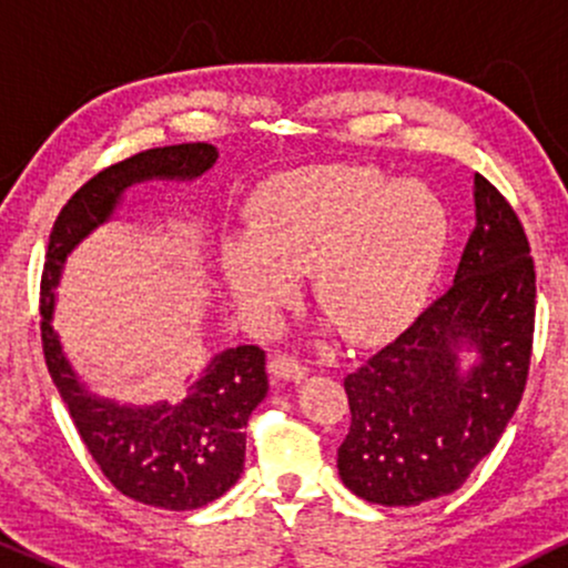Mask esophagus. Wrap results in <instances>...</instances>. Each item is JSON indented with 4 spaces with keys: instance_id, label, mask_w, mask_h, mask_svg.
Here are the masks:
<instances>
[{
    "instance_id": "1",
    "label": "esophagus",
    "mask_w": 568,
    "mask_h": 568,
    "mask_svg": "<svg viewBox=\"0 0 568 568\" xmlns=\"http://www.w3.org/2000/svg\"><path fill=\"white\" fill-rule=\"evenodd\" d=\"M270 371L277 376V379H285V382H298L310 374L304 363H298L296 357L291 355H283V352H277V355L270 357Z\"/></svg>"
}]
</instances>
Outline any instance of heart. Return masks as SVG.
<instances>
[{
  "mask_svg": "<svg viewBox=\"0 0 568 568\" xmlns=\"http://www.w3.org/2000/svg\"><path fill=\"white\" fill-rule=\"evenodd\" d=\"M448 240L446 207L419 181L366 165L280 175L247 205V234L221 245V275L243 310L270 321L312 272L323 315L349 342L395 331L433 283Z\"/></svg>",
  "mask_w": 568,
  "mask_h": 568,
  "instance_id": "obj_1",
  "label": "heart"
}]
</instances>
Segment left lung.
Segmentation results:
<instances>
[{
  "mask_svg": "<svg viewBox=\"0 0 568 568\" xmlns=\"http://www.w3.org/2000/svg\"><path fill=\"white\" fill-rule=\"evenodd\" d=\"M475 219L452 288L344 379L352 422L336 467L374 505L410 507L456 491L524 397L537 312L529 237L480 173ZM465 343L481 363L462 377L455 349Z\"/></svg>",
  "mask_w": 568,
  "mask_h": 568,
  "instance_id": "8db88e82",
  "label": "left lung"
}]
</instances>
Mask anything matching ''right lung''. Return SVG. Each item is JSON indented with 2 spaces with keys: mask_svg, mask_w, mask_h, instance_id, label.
<instances>
[{
  "mask_svg": "<svg viewBox=\"0 0 568 568\" xmlns=\"http://www.w3.org/2000/svg\"><path fill=\"white\" fill-rule=\"evenodd\" d=\"M216 158L213 143H173L114 162L84 181L58 213L39 285L44 363L77 433L116 491L160 510H197L237 484L245 465L247 419L270 389L264 349L256 344L224 349L189 387V397L179 406H116L84 393L63 357L50 325L53 288L71 247L112 216L116 200L130 184L146 179H194Z\"/></svg>",
  "mask_w": 568,
  "mask_h": 568,
  "instance_id": "right-lung-1",
  "label": "right lung"
}]
</instances>
